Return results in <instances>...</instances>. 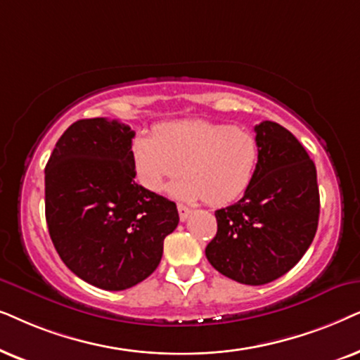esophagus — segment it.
I'll return each instance as SVG.
<instances>
[{
	"instance_id": "34e87169",
	"label": "esophagus",
	"mask_w": 360,
	"mask_h": 360,
	"mask_svg": "<svg viewBox=\"0 0 360 360\" xmlns=\"http://www.w3.org/2000/svg\"><path fill=\"white\" fill-rule=\"evenodd\" d=\"M177 212H179V219L184 222V220L189 217V214L193 212V210H191L189 207H186V205H183V204H179V205H177Z\"/></svg>"
}]
</instances>
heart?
I'll list each match as a JSON object with an SVG mask.
<instances>
[{
	"mask_svg": "<svg viewBox=\"0 0 360 360\" xmlns=\"http://www.w3.org/2000/svg\"><path fill=\"white\" fill-rule=\"evenodd\" d=\"M131 162L136 179L151 193H160L165 181L181 171L186 177L169 188L172 198L225 205L255 179L260 141L236 124L188 120L133 138Z\"/></svg>",
	"mask_w": 360,
	"mask_h": 360,
	"instance_id": "heart-1",
	"label": "heart"
}]
</instances>
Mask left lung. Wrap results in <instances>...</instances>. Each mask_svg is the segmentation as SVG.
<instances>
[{
	"label": "left lung",
	"instance_id": "1",
	"mask_svg": "<svg viewBox=\"0 0 360 360\" xmlns=\"http://www.w3.org/2000/svg\"><path fill=\"white\" fill-rule=\"evenodd\" d=\"M260 162L238 202L215 210L217 233L205 247L210 265L243 285H265L301 260L316 236V166L293 133L275 122L255 127Z\"/></svg>",
	"mask_w": 360,
	"mask_h": 360
}]
</instances>
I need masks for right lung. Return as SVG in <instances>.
<instances>
[{
    "label": "right lung",
    "mask_w": 360,
    "mask_h": 360,
    "mask_svg": "<svg viewBox=\"0 0 360 360\" xmlns=\"http://www.w3.org/2000/svg\"><path fill=\"white\" fill-rule=\"evenodd\" d=\"M133 138L135 131L117 120H79L46 165L52 243L72 273L108 291L150 276L179 222L172 200L135 183Z\"/></svg>",
    "instance_id": "1"
}]
</instances>
